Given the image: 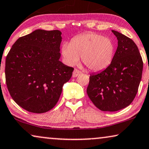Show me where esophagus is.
I'll use <instances>...</instances> for the list:
<instances>
[{"mask_svg":"<svg viewBox=\"0 0 149 149\" xmlns=\"http://www.w3.org/2000/svg\"><path fill=\"white\" fill-rule=\"evenodd\" d=\"M81 74V72L80 71L77 70V69H75L74 72H73V77H76L77 76H78L79 75H80Z\"/></svg>","mask_w":149,"mask_h":149,"instance_id":"esophagus-1","label":"esophagus"}]
</instances>
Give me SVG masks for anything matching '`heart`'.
<instances>
[{"label": "heart", "mask_w": 149, "mask_h": 149, "mask_svg": "<svg viewBox=\"0 0 149 149\" xmlns=\"http://www.w3.org/2000/svg\"><path fill=\"white\" fill-rule=\"evenodd\" d=\"M114 50L113 43L109 38L95 33H86L74 38L70 44H63L61 53L69 65L77 63L81 56L89 70L100 72L109 66Z\"/></svg>", "instance_id": "b5f03b06"}]
</instances>
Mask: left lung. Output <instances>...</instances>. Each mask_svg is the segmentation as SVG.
<instances>
[{"instance_id": "1", "label": "left lung", "mask_w": 149, "mask_h": 149, "mask_svg": "<svg viewBox=\"0 0 149 149\" xmlns=\"http://www.w3.org/2000/svg\"><path fill=\"white\" fill-rule=\"evenodd\" d=\"M118 47L109 66L90 76L87 94L102 111H117L130 105L136 95L143 61L132 40L117 31Z\"/></svg>"}]
</instances>
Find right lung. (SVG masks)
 Wrapping results in <instances>:
<instances>
[{
	"instance_id": "1",
	"label": "right lung",
	"mask_w": 149,
	"mask_h": 149,
	"mask_svg": "<svg viewBox=\"0 0 149 149\" xmlns=\"http://www.w3.org/2000/svg\"><path fill=\"white\" fill-rule=\"evenodd\" d=\"M59 30H36L20 37L6 57V84L14 101L29 112L52 109L74 69L59 61Z\"/></svg>"
}]
</instances>
